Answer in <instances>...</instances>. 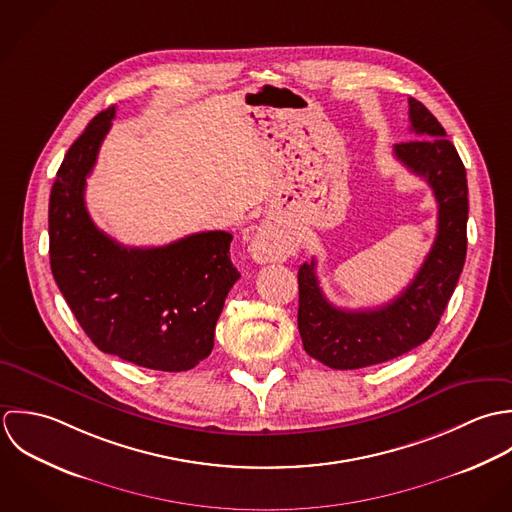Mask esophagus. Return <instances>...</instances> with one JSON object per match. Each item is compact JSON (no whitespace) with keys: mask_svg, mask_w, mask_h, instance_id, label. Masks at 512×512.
I'll return each mask as SVG.
<instances>
[{"mask_svg":"<svg viewBox=\"0 0 512 512\" xmlns=\"http://www.w3.org/2000/svg\"><path fill=\"white\" fill-rule=\"evenodd\" d=\"M293 251V245L279 235V231L273 225H259L251 239V255L257 263H271L281 261Z\"/></svg>","mask_w":512,"mask_h":512,"instance_id":"esophagus-1","label":"esophagus"}]
</instances>
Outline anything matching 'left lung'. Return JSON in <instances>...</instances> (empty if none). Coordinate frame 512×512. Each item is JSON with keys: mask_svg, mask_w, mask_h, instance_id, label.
Segmentation results:
<instances>
[{"mask_svg": "<svg viewBox=\"0 0 512 512\" xmlns=\"http://www.w3.org/2000/svg\"><path fill=\"white\" fill-rule=\"evenodd\" d=\"M413 140L394 146V156L421 176L439 205L437 235L421 269L392 303L342 310L326 301L314 259L299 269V332L308 356L334 370H356L398 358L423 344L439 324L467 255V174L445 128L409 99Z\"/></svg>", "mask_w": 512, "mask_h": 512, "instance_id": "left-lung-1", "label": "left lung"}]
</instances>
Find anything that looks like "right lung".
<instances>
[{"mask_svg": "<svg viewBox=\"0 0 512 512\" xmlns=\"http://www.w3.org/2000/svg\"><path fill=\"white\" fill-rule=\"evenodd\" d=\"M116 108L73 142L49 198V257L59 291L93 344L142 368L184 372L211 354L215 322L241 277L233 235L202 231L164 247H124L85 205L87 176Z\"/></svg>", "mask_w": 512, "mask_h": 512, "instance_id": "obj_1", "label": "right lung"}]
</instances>
